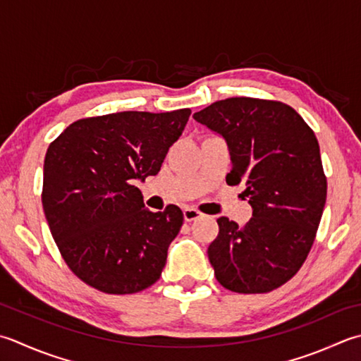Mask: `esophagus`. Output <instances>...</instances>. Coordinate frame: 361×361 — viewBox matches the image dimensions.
Listing matches in <instances>:
<instances>
[{"instance_id": "1", "label": "esophagus", "mask_w": 361, "mask_h": 361, "mask_svg": "<svg viewBox=\"0 0 361 361\" xmlns=\"http://www.w3.org/2000/svg\"><path fill=\"white\" fill-rule=\"evenodd\" d=\"M183 216H185L186 222H192V221H197V219H200L203 214L195 208H185L183 209Z\"/></svg>"}]
</instances>
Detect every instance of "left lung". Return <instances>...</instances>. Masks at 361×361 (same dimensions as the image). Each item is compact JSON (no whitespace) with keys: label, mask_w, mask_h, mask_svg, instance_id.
I'll return each mask as SVG.
<instances>
[{"label":"left lung","mask_w":361,"mask_h":361,"mask_svg":"<svg viewBox=\"0 0 361 361\" xmlns=\"http://www.w3.org/2000/svg\"><path fill=\"white\" fill-rule=\"evenodd\" d=\"M194 118L227 142L230 186L244 183L252 217L244 227L219 217L208 258L219 283L241 294L269 293L307 259L327 199L319 144L291 106L235 97Z\"/></svg>","instance_id":"obj_1"}]
</instances>
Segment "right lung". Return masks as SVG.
<instances>
[{
	"label": "right lung",
	"mask_w": 361,
	"mask_h": 361,
	"mask_svg": "<svg viewBox=\"0 0 361 361\" xmlns=\"http://www.w3.org/2000/svg\"><path fill=\"white\" fill-rule=\"evenodd\" d=\"M190 109L125 111L76 120L49 144L42 204L72 272L108 294L152 286L166 266L183 213H152L134 180L157 175Z\"/></svg>",
	"instance_id": "1"
}]
</instances>
